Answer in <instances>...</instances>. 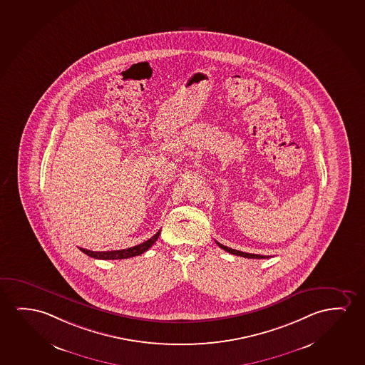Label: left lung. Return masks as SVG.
Wrapping results in <instances>:
<instances>
[{"mask_svg":"<svg viewBox=\"0 0 365 365\" xmlns=\"http://www.w3.org/2000/svg\"><path fill=\"white\" fill-rule=\"evenodd\" d=\"M216 244H217L221 249H224L225 252L234 254V255H237V257H249V259H267V257H267V255H257V254H249V252H239V250H235V249L225 247V245H222L220 242H216Z\"/></svg>","mask_w":365,"mask_h":365,"instance_id":"left-lung-1","label":"left lung"}]
</instances>
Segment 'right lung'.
Here are the masks:
<instances>
[{
	"label": "right lung",
	"mask_w": 365,
	"mask_h": 365,
	"mask_svg": "<svg viewBox=\"0 0 365 365\" xmlns=\"http://www.w3.org/2000/svg\"><path fill=\"white\" fill-rule=\"evenodd\" d=\"M160 235V230L155 234L154 237H150L149 240L141 242L136 247H128V249H123V250H113V252H91L88 249H83L80 247V250L86 254L90 257L93 259H101V260H120V259H128V257H138L141 255L143 252H146L148 249L154 245V242L158 240Z\"/></svg>",
	"instance_id": "1"
}]
</instances>
